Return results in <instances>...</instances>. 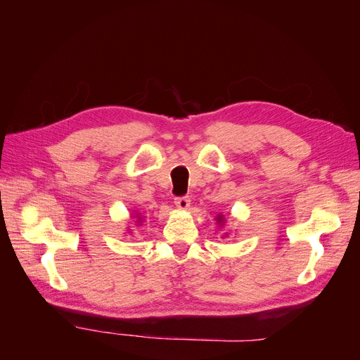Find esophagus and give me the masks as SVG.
<instances>
[{
  "label": "esophagus",
  "instance_id": "34e87169",
  "mask_svg": "<svg viewBox=\"0 0 360 360\" xmlns=\"http://www.w3.org/2000/svg\"><path fill=\"white\" fill-rule=\"evenodd\" d=\"M174 204H176L180 210H186L191 205V200H189V197H177L176 200H174Z\"/></svg>",
  "mask_w": 360,
  "mask_h": 360
}]
</instances>
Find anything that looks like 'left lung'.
Segmentation results:
<instances>
[{
  "mask_svg": "<svg viewBox=\"0 0 360 360\" xmlns=\"http://www.w3.org/2000/svg\"><path fill=\"white\" fill-rule=\"evenodd\" d=\"M216 222L217 224H221V226H222V224H225V217H224V214H217L216 216ZM226 236V234H225Z\"/></svg>",
  "mask_w": 360,
  "mask_h": 360,
  "instance_id": "obj_1",
  "label": "left lung"
}]
</instances>
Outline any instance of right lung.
Wrapping results in <instances>:
<instances>
[{"label":"right lung","instance_id":"1","mask_svg":"<svg viewBox=\"0 0 360 360\" xmlns=\"http://www.w3.org/2000/svg\"><path fill=\"white\" fill-rule=\"evenodd\" d=\"M141 221H143V219H141V217H138V221H136V222H138V224H141Z\"/></svg>","mask_w":360,"mask_h":360}]
</instances>
